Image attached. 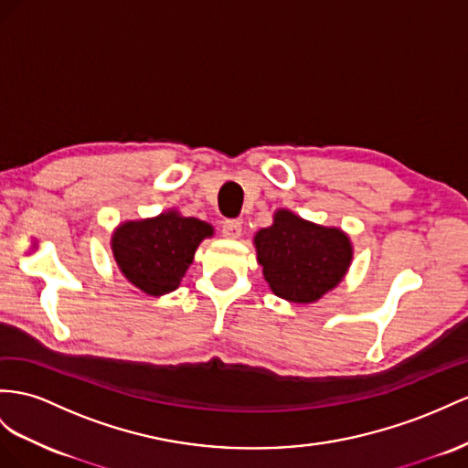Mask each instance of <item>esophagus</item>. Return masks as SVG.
<instances>
[{
  "label": "esophagus",
  "instance_id": "34e87169",
  "mask_svg": "<svg viewBox=\"0 0 468 468\" xmlns=\"http://www.w3.org/2000/svg\"><path fill=\"white\" fill-rule=\"evenodd\" d=\"M221 231H223V237H227V239H239L243 235V225L237 219H227V221H223Z\"/></svg>",
  "mask_w": 468,
  "mask_h": 468
}]
</instances>
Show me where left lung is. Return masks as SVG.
I'll return each mask as SVG.
<instances>
[{
    "label": "left lung",
    "mask_w": 468,
    "mask_h": 468,
    "mask_svg": "<svg viewBox=\"0 0 468 468\" xmlns=\"http://www.w3.org/2000/svg\"><path fill=\"white\" fill-rule=\"evenodd\" d=\"M253 245L271 291L292 304L316 303L336 289L354 259L352 239L340 227L313 223L284 207L255 233Z\"/></svg>",
    "instance_id": "obj_1"
}]
</instances>
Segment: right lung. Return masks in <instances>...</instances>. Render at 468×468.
<instances>
[{
    "label": "right lung",
    "instance_id": "obj_1",
    "mask_svg": "<svg viewBox=\"0 0 468 468\" xmlns=\"http://www.w3.org/2000/svg\"><path fill=\"white\" fill-rule=\"evenodd\" d=\"M213 235L211 223L167 209L155 218L120 223L111 249L122 277L144 294L158 298L177 289L199 243Z\"/></svg>",
    "mask_w": 468,
    "mask_h": 468
}]
</instances>
